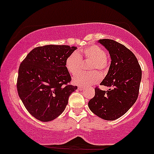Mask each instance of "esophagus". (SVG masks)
<instances>
[{"label":"esophagus","mask_w":154,"mask_h":154,"mask_svg":"<svg viewBox=\"0 0 154 154\" xmlns=\"http://www.w3.org/2000/svg\"><path fill=\"white\" fill-rule=\"evenodd\" d=\"M78 90H79V91L84 90V87H82V86H78Z\"/></svg>","instance_id":"obj_1"}]
</instances>
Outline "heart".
Returning a JSON list of instances; mask_svg holds the SVG:
<instances>
[{
	"mask_svg": "<svg viewBox=\"0 0 154 154\" xmlns=\"http://www.w3.org/2000/svg\"><path fill=\"white\" fill-rule=\"evenodd\" d=\"M82 59L91 61L89 66L90 70L98 69L103 71L107 67L108 62L106 53L98 45H91L81 49L77 52H74L66 59V69L72 75H77L80 71L82 66ZM101 79L98 72H92L89 73H80L73 78V82L79 85H94Z\"/></svg>",
	"mask_w": 154,
	"mask_h": 154,
	"instance_id": "1",
	"label": "heart"
}]
</instances>
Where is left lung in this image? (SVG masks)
<instances>
[{"mask_svg": "<svg viewBox=\"0 0 154 154\" xmlns=\"http://www.w3.org/2000/svg\"><path fill=\"white\" fill-rule=\"evenodd\" d=\"M109 51L111 57L109 69L101 85L107 91L95 89L94 98L88 103L93 114L105 120L121 117L135 103L139 93L142 71L137 58L122 44L110 39L98 40Z\"/></svg>", "mask_w": 154, "mask_h": 154, "instance_id": "left-lung-1", "label": "left lung"}]
</instances>
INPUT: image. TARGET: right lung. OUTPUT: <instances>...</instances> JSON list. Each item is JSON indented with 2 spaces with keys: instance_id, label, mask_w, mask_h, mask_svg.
<instances>
[{
  "instance_id": "add662e5",
  "label": "right lung",
  "mask_w": 154,
  "mask_h": 154,
  "mask_svg": "<svg viewBox=\"0 0 154 154\" xmlns=\"http://www.w3.org/2000/svg\"><path fill=\"white\" fill-rule=\"evenodd\" d=\"M69 45H47L32 50L19 69L17 91L26 110L41 122L57 118L66 109L77 86L66 85L71 76L66 59L77 49Z\"/></svg>"
}]
</instances>
